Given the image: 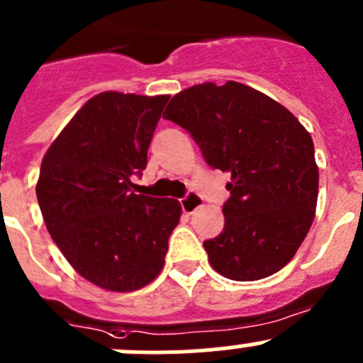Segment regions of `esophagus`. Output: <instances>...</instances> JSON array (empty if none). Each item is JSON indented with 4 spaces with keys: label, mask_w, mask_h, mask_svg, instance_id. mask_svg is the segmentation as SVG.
I'll return each mask as SVG.
<instances>
[{
    "label": "esophagus",
    "mask_w": 363,
    "mask_h": 363,
    "mask_svg": "<svg viewBox=\"0 0 363 363\" xmlns=\"http://www.w3.org/2000/svg\"><path fill=\"white\" fill-rule=\"evenodd\" d=\"M180 203H182V210L185 211V213H192V211H196L197 208L203 204V199H201L199 194L189 192L183 199H180Z\"/></svg>",
    "instance_id": "obj_1"
}]
</instances>
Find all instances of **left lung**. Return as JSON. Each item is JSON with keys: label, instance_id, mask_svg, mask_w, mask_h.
<instances>
[{"label": "left lung", "instance_id": "1", "mask_svg": "<svg viewBox=\"0 0 363 363\" xmlns=\"http://www.w3.org/2000/svg\"><path fill=\"white\" fill-rule=\"evenodd\" d=\"M164 118L192 135L208 166L231 173L224 229L203 242L211 267L240 282L284 268L311 229L318 201L314 143L302 123L235 81L183 89Z\"/></svg>", "mask_w": 363, "mask_h": 363}]
</instances>
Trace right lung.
Masks as SVG:
<instances>
[{
  "instance_id": "obj_1",
  "label": "right lung",
  "mask_w": 363,
  "mask_h": 363,
  "mask_svg": "<svg viewBox=\"0 0 363 363\" xmlns=\"http://www.w3.org/2000/svg\"><path fill=\"white\" fill-rule=\"evenodd\" d=\"M169 95L104 91L89 99L45 153L37 199L49 235L79 275L135 291L160 274L182 206L132 192Z\"/></svg>"
}]
</instances>
